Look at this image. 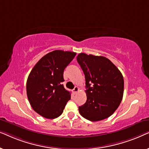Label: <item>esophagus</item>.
Returning <instances> with one entry per match:
<instances>
[{"mask_svg": "<svg viewBox=\"0 0 149 149\" xmlns=\"http://www.w3.org/2000/svg\"><path fill=\"white\" fill-rule=\"evenodd\" d=\"M79 90V87L76 86V87H74V89H73L72 91H73V93H76L77 92H78Z\"/></svg>", "mask_w": 149, "mask_h": 149, "instance_id": "obj_1", "label": "esophagus"}]
</instances>
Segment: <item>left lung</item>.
<instances>
[{"label": "left lung", "instance_id": "1", "mask_svg": "<svg viewBox=\"0 0 149 149\" xmlns=\"http://www.w3.org/2000/svg\"><path fill=\"white\" fill-rule=\"evenodd\" d=\"M77 60L84 72L87 89V101L79 107V113L91 121L107 119L117 109L123 98V75L105 57L81 53Z\"/></svg>", "mask_w": 149, "mask_h": 149}]
</instances>
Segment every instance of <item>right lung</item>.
<instances>
[{
  "instance_id": "add662e5",
  "label": "right lung",
  "mask_w": 149,
  "mask_h": 149,
  "mask_svg": "<svg viewBox=\"0 0 149 149\" xmlns=\"http://www.w3.org/2000/svg\"><path fill=\"white\" fill-rule=\"evenodd\" d=\"M76 53L55 50L44 56L30 72L26 83V92L31 107L47 119H55L63 113L70 99L65 89L64 70Z\"/></svg>"
}]
</instances>
